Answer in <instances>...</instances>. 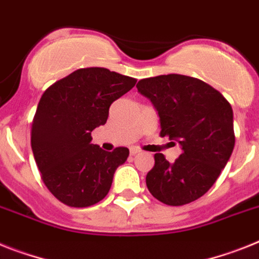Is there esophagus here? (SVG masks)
Listing matches in <instances>:
<instances>
[{
	"mask_svg": "<svg viewBox=\"0 0 259 259\" xmlns=\"http://www.w3.org/2000/svg\"><path fill=\"white\" fill-rule=\"evenodd\" d=\"M141 151L138 149H136V147H133V149H130V155H137V154H140Z\"/></svg>",
	"mask_w": 259,
	"mask_h": 259,
	"instance_id": "34e87169",
	"label": "esophagus"
}]
</instances>
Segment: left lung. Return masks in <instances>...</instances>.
Listing matches in <instances>:
<instances>
[{"label":"left lung","mask_w":259,"mask_h":259,"mask_svg":"<svg viewBox=\"0 0 259 259\" xmlns=\"http://www.w3.org/2000/svg\"><path fill=\"white\" fill-rule=\"evenodd\" d=\"M153 103L160 137L177 141L182 154L170 163L160 153L146 175V186L167 205H184L201 197L227 166L234 147L233 110L219 91L191 76L160 75L137 84Z\"/></svg>","instance_id":"1"}]
</instances>
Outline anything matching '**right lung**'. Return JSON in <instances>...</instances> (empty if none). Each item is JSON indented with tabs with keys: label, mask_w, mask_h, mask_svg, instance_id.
Masks as SVG:
<instances>
[{
	"label": "right lung",
	"mask_w": 259,
	"mask_h": 259,
	"mask_svg": "<svg viewBox=\"0 0 259 259\" xmlns=\"http://www.w3.org/2000/svg\"><path fill=\"white\" fill-rule=\"evenodd\" d=\"M137 80L106 68H80L45 91L31 125V149L43 183L63 204L91 207L108 195L127 147L105 151L91 143L109 108Z\"/></svg>",
	"instance_id": "1"
}]
</instances>
